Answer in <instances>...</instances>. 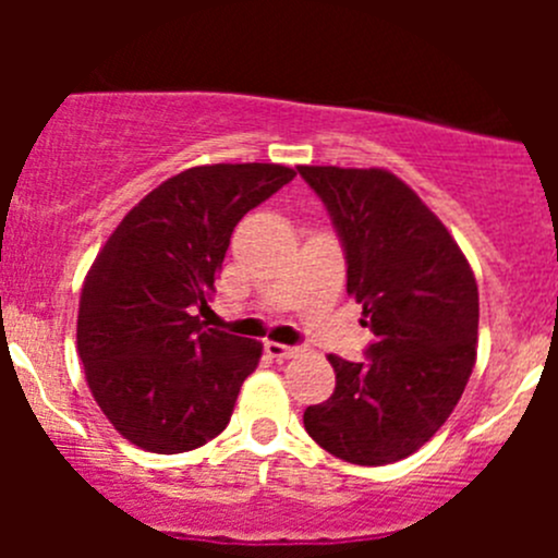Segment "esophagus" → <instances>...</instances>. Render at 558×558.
I'll list each match as a JSON object with an SVG mask.
<instances>
[{
    "mask_svg": "<svg viewBox=\"0 0 558 558\" xmlns=\"http://www.w3.org/2000/svg\"><path fill=\"white\" fill-rule=\"evenodd\" d=\"M264 351H267L272 359H278V362H283V359H296L302 353L300 348L283 345V342H267V345H264Z\"/></svg>",
    "mask_w": 558,
    "mask_h": 558,
    "instance_id": "34e87169",
    "label": "esophagus"
}]
</instances>
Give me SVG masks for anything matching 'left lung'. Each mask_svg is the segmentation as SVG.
<instances>
[{
  "instance_id": "left-lung-1",
  "label": "left lung",
  "mask_w": 558,
  "mask_h": 558,
  "mask_svg": "<svg viewBox=\"0 0 558 558\" xmlns=\"http://www.w3.org/2000/svg\"><path fill=\"white\" fill-rule=\"evenodd\" d=\"M320 196L348 262V294L375 335L367 362L329 353L335 393L305 410L324 451L380 466L435 437L477 356V283L440 218L380 167H296Z\"/></svg>"
}]
</instances>
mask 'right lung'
I'll list each match as a JSON object with an SVG mask.
<instances>
[{"label": "right lung", "mask_w": 558, "mask_h": 558, "mask_svg": "<svg viewBox=\"0 0 558 558\" xmlns=\"http://www.w3.org/2000/svg\"><path fill=\"white\" fill-rule=\"evenodd\" d=\"M283 165H205L174 174L123 216L81 291L77 353L116 432L150 453L221 435L262 342L207 329L234 227L283 189Z\"/></svg>", "instance_id": "obj_1"}]
</instances>
